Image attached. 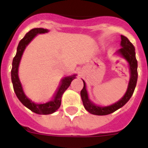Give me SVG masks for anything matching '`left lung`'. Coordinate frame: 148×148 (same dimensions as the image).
Masks as SVG:
<instances>
[{
	"mask_svg": "<svg viewBox=\"0 0 148 148\" xmlns=\"http://www.w3.org/2000/svg\"><path fill=\"white\" fill-rule=\"evenodd\" d=\"M121 46L122 47L118 51V53L123 56L125 59L128 61L129 64L130 71H131V78H130L128 87L125 95L120 101L114 103V104L108 106L96 105L93 103L88 97L87 91L86 89V84L84 82V87L81 91V96L82 102L84 108L89 113L95 115H107L116 111L126 103L132 96L136 87L138 78L137 72V60L136 59V53L134 45L129 41L126 36L121 35Z\"/></svg>",
	"mask_w": 148,
	"mask_h": 148,
	"instance_id": "8db88e82",
	"label": "left lung"
}]
</instances>
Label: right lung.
Listing matches in <instances>:
<instances>
[{
  "mask_svg": "<svg viewBox=\"0 0 148 148\" xmlns=\"http://www.w3.org/2000/svg\"><path fill=\"white\" fill-rule=\"evenodd\" d=\"M47 29L42 28H33L25 35L23 39L19 42L17 48V53L12 61V68L11 70V75H12V81L13 84L14 92L18 97L20 102L23 104L25 107L29 108L33 112L39 114H50L56 111L61 106V100L64 91L69 87L71 84L72 81L75 78V75H70V76L64 77L62 80L60 86L58 88L55 95L51 100L45 103H39L34 101L28 98L23 92L21 84L18 78V67L21 59L22 55L25 50V47L28 45V43L33 40V38L37 34H42L47 32Z\"/></svg>",
  "mask_w": 148,
  "mask_h": 148,
  "instance_id": "1",
  "label": "right lung"
}]
</instances>
